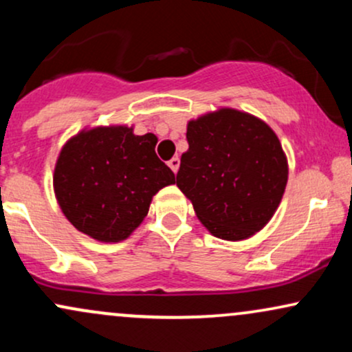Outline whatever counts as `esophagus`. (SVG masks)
Instances as JSON below:
<instances>
[{
	"mask_svg": "<svg viewBox=\"0 0 352 352\" xmlns=\"http://www.w3.org/2000/svg\"><path fill=\"white\" fill-rule=\"evenodd\" d=\"M168 167L172 168L173 173H177V170H179V167H180V159H179V157H172V159L168 160Z\"/></svg>",
	"mask_w": 352,
	"mask_h": 352,
	"instance_id": "obj_1",
	"label": "esophagus"
}]
</instances>
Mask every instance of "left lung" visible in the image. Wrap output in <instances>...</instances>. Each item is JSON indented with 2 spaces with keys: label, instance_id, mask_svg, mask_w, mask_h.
Segmentation results:
<instances>
[{
  "label": "left lung",
  "instance_id": "obj_1",
  "mask_svg": "<svg viewBox=\"0 0 352 352\" xmlns=\"http://www.w3.org/2000/svg\"><path fill=\"white\" fill-rule=\"evenodd\" d=\"M177 187L212 235L245 240L274 215L288 182V162L268 124L236 109L190 120Z\"/></svg>",
  "mask_w": 352,
  "mask_h": 352
}]
</instances>
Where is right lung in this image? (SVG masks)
<instances>
[{
  "label": "right lung",
  "instance_id": "right-lung-1",
  "mask_svg": "<svg viewBox=\"0 0 352 352\" xmlns=\"http://www.w3.org/2000/svg\"><path fill=\"white\" fill-rule=\"evenodd\" d=\"M155 144L153 134L135 135L127 125L89 129L67 140L52 177L67 220L98 241L125 240L147 217L152 197L175 184Z\"/></svg>",
  "mask_w": 352,
  "mask_h": 352
}]
</instances>
